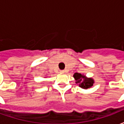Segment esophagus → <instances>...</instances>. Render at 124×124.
<instances>
[{
	"mask_svg": "<svg viewBox=\"0 0 124 124\" xmlns=\"http://www.w3.org/2000/svg\"><path fill=\"white\" fill-rule=\"evenodd\" d=\"M60 72L61 73H65V72H66V71L64 70H60Z\"/></svg>",
	"mask_w": 124,
	"mask_h": 124,
	"instance_id": "34e87169",
	"label": "esophagus"
}]
</instances>
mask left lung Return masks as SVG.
<instances>
[{"mask_svg":"<svg viewBox=\"0 0 124 124\" xmlns=\"http://www.w3.org/2000/svg\"><path fill=\"white\" fill-rule=\"evenodd\" d=\"M73 76L75 79L76 83L78 84L79 87L84 90L90 88L94 83V80L93 78H88L86 76L80 73H74Z\"/></svg>","mask_w":124,"mask_h":124,"instance_id":"8db88e82","label":"left lung"}]
</instances>
